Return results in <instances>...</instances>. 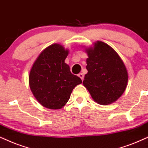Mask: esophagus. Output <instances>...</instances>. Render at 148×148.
<instances>
[{"label":"esophagus","instance_id":"34e87169","mask_svg":"<svg viewBox=\"0 0 148 148\" xmlns=\"http://www.w3.org/2000/svg\"><path fill=\"white\" fill-rule=\"evenodd\" d=\"M78 76H79L80 78H81L82 80H83V79H84V74H83V73H79V74H78Z\"/></svg>","mask_w":148,"mask_h":148}]
</instances>
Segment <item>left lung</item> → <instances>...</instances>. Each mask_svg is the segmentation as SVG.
I'll return each mask as SVG.
<instances>
[{
	"instance_id": "1",
	"label": "left lung",
	"mask_w": 148,
	"mask_h": 148,
	"mask_svg": "<svg viewBox=\"0 0 148 148\" xmlns=\"http://www.w3.org/2000/svg\"><path fill=\"white\" fill-rule=\"evenodd\" d=\"M85 51L88 72L83 85L97 103L107 105L115 102L128 84V75L124 62L113 48L100 41Z\"/></svg>"
}]
</instances>
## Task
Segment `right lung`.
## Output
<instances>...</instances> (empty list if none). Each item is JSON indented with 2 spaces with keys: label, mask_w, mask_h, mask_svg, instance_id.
I'll return each instance as SVG.
<instances>
[{
  "label": "right lung",
  "mask_w": 148,
  "mask_h": 148,
  "mask_svg": "<svg viewBox=\"0 0 148 148\" xmlns=\"http://www.w3.org/2000/svg\"><path fill=\"white\" fill-rule=\"evenodd\" d=\"M68 49L54 44L43 50L33 63L29 76L33 96L44 107L59 109L68 102L73 89L82 83L65 63Z\"/></svg>",
  "instance_id": "obj_1"
}]
</instances>
